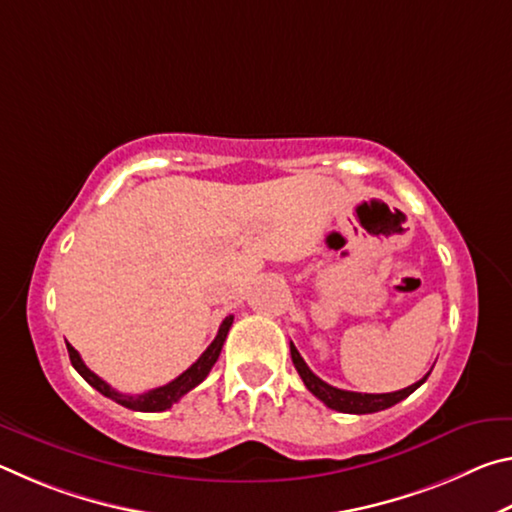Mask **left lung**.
<instances>
[{
    "label": "left lung",
    "instance_id": "obj_1",
    "mask_svg": "<svg viewBox=\"0 0 512 512\" xmlns=\"http://www.w3.org/2000/svg\"><path fill=\"white\" fill-rule=\"evenodd\" d=\"M291 359H293V366H296L298 375L305 381V386L309 388V393H314L320 402L329 409L334 411H341V413H377V411H384V409H391L397 402H402L404 397H409L415 388H420L424 381H427L429 372L424 375L420 381H415V384L402 388V391H395V393H354V391H341V388L336 386H329L327 381H323L320 377H316L314 372L309 370V366L305 363V359L300 357V352L296 350V345L291 343Z\"/></svg>",
    "mask_w": 512,
    "mask_h": 512
}]
</instances>
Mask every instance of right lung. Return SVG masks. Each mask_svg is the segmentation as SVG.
<instances>
[{"instance_id": "right-lung-1", "label": "right lung", "mask_w": 512, "mask_h": 512, "mask_svg": "<svg viewBox=\"0 0 512 512\" xmlns=\"http://www.w3.org/2000/svg\"><path fill=\"white\" fill-rule=\"evenodd\" d=\"M232 320H235V316H225V320H223L221 327H219V334H216V339L210 345H207V350L201 354V357H198L196 363H192V366H189L183 372V375H178L176 379L169 381V384L160 386V388H153V391H149V393L126 395V393L115 391V388L108 386L101 377L94 375V372L83 363L81 354L76 352L72 345L67 343L69 361H72V366L76 368V372H79V375L85 381H88L92 388H97L101 395L110 397L112 402L126 406V409L144 411V413L167 411V409H171V406L180 400V397L187 395L189 391H192V388H196L207 375H210L212 366H214L216 359H219V354H221V348H223V343H225V336H228V332H230Z\"/></svg>"}]
</instances>
